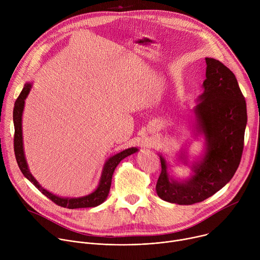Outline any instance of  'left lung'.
Instances as JSON below:
<instances>
[{
  "instance_id": "1",
  "label": "left lung",
  "mask_w": 260,
  "mask_h": 260,
  "mask_svg": "<svg viewBox=\"0 0 260 260\" xmlns=\"http://www.w3.org/2000/svg\"><path fill=\"white\" fill-rule=\"evenodd\" d=\"M206 64L204 92L192 111L196 136L204 137L205 153L189 165L187 152H180L178 159L191 170L185 179L174 177L159 154L161 173L156 192L169 203L192 205L205 201L225 186L241 161L247 125L245 98L228 67L211 57H206Z\"/></svg>"
}]
</instances>
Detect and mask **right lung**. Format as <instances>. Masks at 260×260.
Wrapping results in <instances>:
<instances>
[{
    "label": "right lung",
    "mask_w": 260,
    "mask_h": 260,
    "mask_svg": "<svg viewBox=\"0 0 260 260\" xmlns=\"http://www.w3.org/2000/svg\"><path fill=\"white\" fill-rule=\"evenodd\" d=\"M32 84L30 82H27L24 84L23 89L21 90L19 96L17 98L15 104H14V110H13V122H14V152L17 165L23 174V176L31 182L36 188H38L45 197L50 199L53 203L56 205L68 208V209H79V208H92L96 207L101 204H103L109 194L111 182H112V176L116 169V167L119 165V162L124 159L125 157L136 153L139 151L137 147L127 148V149L116 153L112 156H110L102 170V175L99 181V184L96 188L89 194L79 198H62L58 197L56 194H53L52 192L48 191L47 189L43 188L39 182L35 179V177L29 172L25 155H24V149H23V137H22V114L23 109L25 104V99L27 98Z\"/></svg>",
    "instance_id": "add662e5"
}]
</instances>
